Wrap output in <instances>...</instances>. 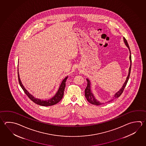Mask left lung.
<instances>
[{"instance_id": "1", "label": "left lung", "mask_w": 146, "mask_h": 146, "mask_svg": "<svg viewBox=\"0 0 146 146\" xmlns=\"http://www.w3.org/2000/svg\"><path fill=\"white\" fill-rule=\"evenodd\" d=\"M123 41L124 43L125 44V45L127 47V48H129V60H130V66H129V73L127 75V79L125 80V82L123 84V85L122 86V87H121V89L119 90L118 91H117V92H115L114 96H113V99H116L117 98H119V96H121V94H122L123 91L124 90V89L125 87V86L127 85V83L129 80V75H130V73H131V64H132V60H131V51H130V49H129V45L127 43V40L125 38L123 37ZM86 80L87 81V87L85 89V96L88 102L89 103H90L92 104L96 105H100L103 104H104V103H101V102L99 101V100L96 99L95 96H94V94L91 90V83H90V81L89 80V79L88 78H86ZM113 100H110L108 102H111Z\"/></svg>"}]
</instances>
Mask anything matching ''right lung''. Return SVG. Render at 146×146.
<instances>
[{
    "label": "right lung",
    "mask_w": 146,
    "mask_h": 146,
    "mask_svg": "<svg viewBox=\"0 0 146 146\" xmlns=\"http://www.w3.org/2000/svg\"><path fill=\"white\" fill-rule=\"evenodd\" d=\"M17 71H18V78H19V85L21 86V88H22L23 90H24L27 96L32 101H33L35 103L39 105H41V106H52V105H54L56 104L57 103H58V102L60 101L62 98H63L64 91V89L66 87V80H67L68 76L65 77L63 79V80L62 81L60 85L59 86V88L58 89V91L56 93L54 96H52V98H51L50 99L43 100L40 99L38 98H36L25 89L24 86H23L21 80H20V78H19V68H18Z\"/></svg>",
    "instance_id": "add662e5"
}]
</instances>
